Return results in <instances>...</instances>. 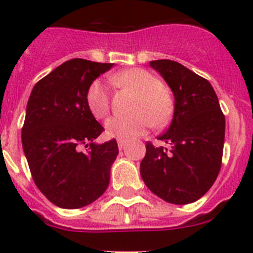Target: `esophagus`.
Here are the masks:
<instances>
[{
	"mask_svg": "<svg viewBox=\"0 0 253 253\" xmlns=\"http://www.w3.org/2000/svg\"><path fill=\"white\" fill-rule=\"evenodd\" d=\"M125 144H126V140L125 139H118V147H119V149H124Z\"/></svg>",
	"mask_w": 253,
	"mask_h": 253,
	"instance_id": "1",
	"label": "esophagus"
}]
</instances>
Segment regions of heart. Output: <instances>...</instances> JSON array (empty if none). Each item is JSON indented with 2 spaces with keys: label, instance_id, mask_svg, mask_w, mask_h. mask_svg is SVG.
Listing matches in <instances>:
<instances>
[{
  "label": "heart",
  "instance_id": "obj_1",
  "mask_svg": "<svg viewBox=\"0 0 253 253\" xmlns=\"http://www.w3.org/2000/svg\"><path fill=\"white\" fill-rule=\"evenodd\" d=\"M111 81L137 93L131 111L126 116H113L105 123L109 137L129 139L138 137L152 125L166 124L172 115V100L162 82L142 68L125 69L111 76ZM86 104L95 118L104 119L110 113V95L100 81H93L86 92Z\"/></svg>",
  "mask_w": 253,
  "mask_h": 253
}]
</instances>
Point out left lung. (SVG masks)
<instances>
[{"label":"left lung","mask_w":253,"mask_h":253,"mask_svg":"<svg viewBox=\"0 0 253 253\" xmlns=\"http://www.w3.org/2000/svg\"><path fill=\"white\" fill-rule=\"evenodd\" d=\"M175 95V113L158 139L146 144L140 175L152 193L171 204L196 202L213 186L222 167L225 118L208 80L175 60H152Z\"/></svg>","instance_id":"8db88e82"}]
</instances>
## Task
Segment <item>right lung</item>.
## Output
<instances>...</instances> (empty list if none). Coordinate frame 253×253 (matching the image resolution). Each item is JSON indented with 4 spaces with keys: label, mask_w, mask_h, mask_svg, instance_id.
<instances>
[{
    "label": "right lung",
    "mask_w": 253,
    "mask_h": 253,
    "mask_svg": "<svg viewBox=\"0 0 253 253\" xmlns=\"http://www.w3.org/2000/svg\"><path fill=\"white\" fill-rule=\"evenodd\" d=\"M111 67L81 58L67 60L42 78L29 97L22 148L35 185L59 208L86 207L109 186L118 143H93L104 128L88 110L86 92Z\"/></svg>",
    "instance_id": "obj_1"
}]
</instances>
